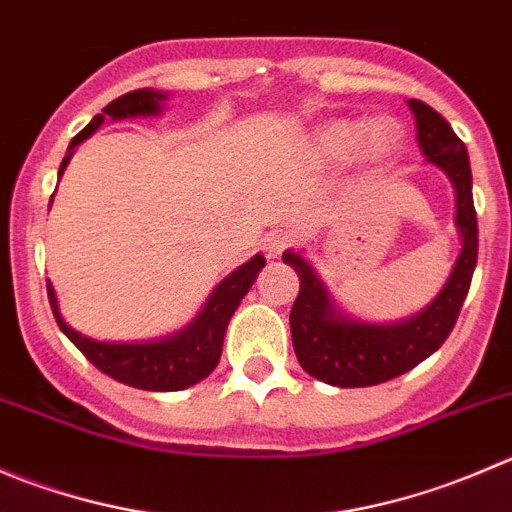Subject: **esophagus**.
Masks as SVG:
<instances>
[{
  "instance_id": "esophagus-1",
  "label": "esophagus",
  "mask_w": 512,
  "mask_h": 512,
  "mask_svg": "<svg viewBox=\"0 0 512 512\" xmlns=\"http://www.w3.org/2000/svg\"><path fill=\"white\" fill-rule=\"evenodd\" d=\"M292 245H295V235H292V232L275 230L262 240V252H265L270 260H277V257H280L285 250H290Z\"/></svg>"
}]
</instances>
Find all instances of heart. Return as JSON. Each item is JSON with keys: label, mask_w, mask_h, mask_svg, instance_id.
I'll list each match as a JSON object with an SVG mask.
<instances>
[{"label": "heart", "mask_w": 512, "mask_h": 512, "mask_svg": "<svg viewBox=\"0 0 512 512\" xmlns=\"http://www.w3.org/2000/svg\"><path fill=\"white\" fill-rule=\"evenodd\" d=\"M403 130L395 119H375L372 124L335 119L317 132V150L327 160H342L362 145V155L372 162L390 160L400 150Z\"/></svg>", "instance_id": "1"}]
</instances>
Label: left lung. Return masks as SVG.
Here are the masks:
<instances>
[{"instance_id":"obj_1","label":"left lung","mask_w":512,"mask_h":512,"mask_svg":"<svg viewBox=\"0 0 512 512\" xmlns=\"http://www.w3.org/2000/svg\"><path fill=\"white\" fill-rule=\"evenodd\" d=\"M425 160L440 167L455 187V225L463 250L440 295L418 315L393 325H372L337 312L325 282L297 252L282 260L300 277V295L290 312L292 347L302 370L335 388L380 385L433 355L453 332L478 262V217L468 150L448 122L420 99H410Z\"/></svg>"}]
</instances>
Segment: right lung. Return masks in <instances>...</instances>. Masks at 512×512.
Wrapping results in <instances>:
<instances>
[{"mask_svg":"<svg viewBox=\"0 0 512 512\" xmlns=\"http://www.w3.org/2000/svg\"><path fill=\"white\" fill-rule=\"evenodd\" d=\"M167 99L165 92H155V89H135L114 102H109L102 109V114H94L92 122L69 142V152L59 167V177H62L64 167L69 165V157L74 155V147L79 142L87 140L92 132L99 130V124L104 117L109 119H127V117H152V114L162 112V102ZM265 267V257L255 255L250 262L237 267L232 275H227L210 300L205 302L200 315L180 330L177 335L165 337V340L152 342H99L92 337L82 335L74 327L64 322L59 315L57 295H54L52 282H47L49 305H52L54 320H57L59 330L77 345V350L92 362L97 370L104 375L114 377L117 382L132 385L140 390H152V393H175V390H185L195 382L205 380L212 370L217 367L222 355V342H225V330L230 317L235 315L237 305L247 290L255 282L257 272Z\"/></svg>","mask_w":512,"mask_h":512,"instance_id":"add662e5","label":"right lung"}]
</instances>
